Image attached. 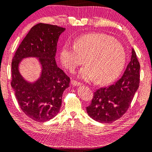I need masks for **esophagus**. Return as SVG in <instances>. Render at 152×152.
<instances>
[{
    "label": "esophagus",
    "instance_id": "esophagus-1",
    "mask_svg": "<svg viewBox=\"0 0 152 152\" xmlns=\"http://www.w3.org/2000/svg\"><path fill=\"white\" fill-rule=\"evenodd\" d=\"M71 83L72 85L74 86H81V83L79 81H77L75 80H74V79H72L71 80Z\"/></svg>",
    "mask_w": 152,
    "mask_h": 152
}]
</instances>
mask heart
<instances>
[{
	"label": "heart",
	"instance_id": "obj_1",
	"mask_svg": "<svg viewBox=\"0 0 152 152\" xmlns=\"http://www.w3.org/2000/svg\"><path fill=\"white\" fill-rule=\"evenodd\" d=\"M79 72L84 80L95 78L98 83L106 84L120 75L126 60L125 49L113 37L104 34H89L79 37L75 43L67 42L61 52L63 65L71 71L84 63Z\"/></svg>",
	"mask_w": 152,
	"mask_h": 152
}]
</instances>
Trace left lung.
<instances>
[{
	"label": "left lung",
	"mask_w": 152,
	"mask_h": 152,
	"mask_svg": "<svg viewBox=\"0 0 152 152\" xmlns=\"http://www.w3.org/2000/svg\"><path fill=\"white\" fill-rule=\"evenodd\" d=\"M140 64L132 49L130 63L122 77L108 87L97 89L87 113L94 120L111 123L120 118L131 105L140 81Z\"/></svg>",
	"instance_id": "8db88e82"
}]
</instances>
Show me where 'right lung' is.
Returning <instances> with one entry per match:
<instances>
[{
  "mask_svg": "<svg viewBox=\"0 0 152 152\" xmlns=\"http://www.w3.org/2000/svg\"><path fill=\"white\" fill-rule=\"evenodd\" d=\"M65 28L39 23L26 35L15 53L11 63V86L22 111L34 121L45 122L56 116L63 91L70 78L56 65L55 55L58 38ZM27 57H37L42 66L41 77L28 83L20 75L18 66Z\"/></svg>",
  "mask_w": 152,
  "mask_h": 152,
  "instance_id": "obj_1",
  "label": "right lung"
}]
</instances>
